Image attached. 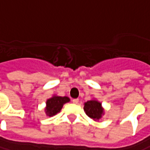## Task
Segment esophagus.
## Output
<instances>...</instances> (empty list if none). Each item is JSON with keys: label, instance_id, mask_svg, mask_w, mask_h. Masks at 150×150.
<instances>
[{"label": "esophagus", "instance_id": "34e87169", "mask_svg": "<svg viewBox=\"0 0 150 150\" xmlns=\"http://www.w3.org/2000/svg\"><path fill=\"white\" fill-rule=\"evenodd\" d=\"M72 102H73L74 104H78V102H79V99H73V100H72Z\"/></svg>", "mask_w": 150, "mask_h": 150}]
</instances>
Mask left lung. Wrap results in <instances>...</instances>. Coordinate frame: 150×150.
Returning <instances> with one entry per match:
<instances>
[{
	"label": "left lung",
	"mask_w": 150,
	"mask_h": 150,
	"mask_svg": "<svg viewBox=\"0 0 150 150\" xmlns=\"http://www.w3.org/2000/svg\"><path fill=\"white\" fill-rule=\"evenodd\" d=\"M84 110L88 117H90L94 120L99 119L103 113L101 104L95 100L86 101L84 106Z\"/></svg>",
	"instance_id": "left-lung-1"
}]
</instances>
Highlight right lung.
Masks as SVG:
<instances>
[{
    "label": "right lung",
    "mask_w": 150,
    "mask_h": 150,
    "mask_svg": "<svg viewBox=\"0 0 150 150\" xmlns=\"http://www.w3.org/2000/svg\"><path fill=\"white\" fill-rule=\"evenodd\" d=\"M68 101H69V98L67 96H53L47 101V108L45 109L46 113L49 117L54 116L55 114L59 112L63 108V105Z\"/></svg>",
    "instance_id": "right-lung-1"
}]
</instances>
